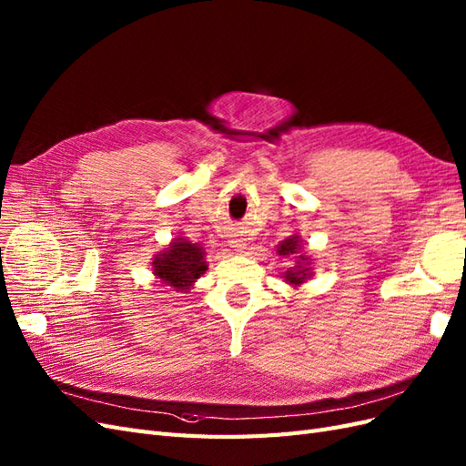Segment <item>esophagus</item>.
Returning <instances> with one entry per match:
<instances>
[{"instance_id":"34e87169","label":"esophagus","mask_w":466,"mask_h":466,"mask_svg":"<svg viewBox=\"0 0 466 466\" xmlns=\"http://www.w3.org/2000/svg\"><path fill=\"white\" fill-rule=\"evenodd\" d=\"M229 245H231L235 250H243V248H245V241H243L241 237H231Z\"/></svg>"}]
</instances>
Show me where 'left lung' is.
I'll list each match as a JSON object with an SVG mask.
<instances>
[{
    "mask_svg": "<svg viewBox=\"0 0 466 466\" xmlns=\"http://www.w3.org/2000/svg\"><path fill=\"white\" fill-rule=\"evenodd\" d=\"M276 252L281 258H289V266L286 268V272H281L279 278H284L286 284L291 286L293 289L303 286L305 281L313 276V264L311 258L303 252L299 235H291L284 238V241H279Z\"/></svg>",
    "mask_w": 466,
    "mask_h": 466,
    "instance_id": "8db88e82",
    "label": "left lung"
}]
</instances>
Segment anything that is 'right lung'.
<instances>
[{
    "label": "right lung",
    "mask_w": 466,
    "mask_h": 466,
    "mask_svg": "<svg viewBox=\"0 0 466 466\" xmlns=\"http://www.w3.org/2000/svg\"><path fill=\"white\" fill-rule=\"evenodd\" d=\"M151 270L155 279L173 288V291L188 293L194 281L208 270L206 250L198 243H192L187 237L178 235L167 248L155 255Z\"/></svg>",
    "instance_id": "obj_1"
}]
</instances>
